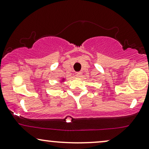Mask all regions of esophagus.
<instances>
[{
    "label": "esophagus",
    "instance_id": "obj_1",
    "mask_svg": "<svg viewBox=\"0 0 149 149\" xmlns=\"http://www.w3.org/2000/svg\"><path fill=\"white\" fill-rule=\"evenodd\" d=\"M76 76L78 77V78H80V77L82 76V73L81 72H77L76 73Z\"/></svg>",
    "mask_w": 149,
    "mask_h": 149
}]
</instances>
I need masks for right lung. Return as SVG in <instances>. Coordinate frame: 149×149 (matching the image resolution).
Returning <instances> with one entry per match:
<instances>
[{
	"label": "right lung",
	"instance_id": "1",
	"mask_svg": "<svg viewBox=\"0 0 149 149\" xmlns=\"http://www.w3.org/2000/svg\"><path fill=\"white\" fill-rule=\"evenodd\" d=\"M63 80H64V79H63Z\"/></svg>",
	"mask_w": 149,
	"mask_h": 149
}]
</instances>
